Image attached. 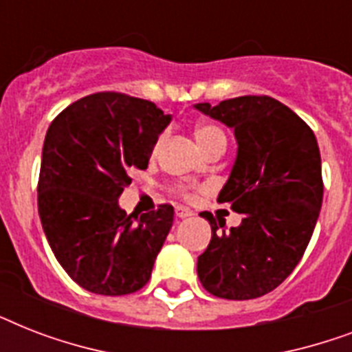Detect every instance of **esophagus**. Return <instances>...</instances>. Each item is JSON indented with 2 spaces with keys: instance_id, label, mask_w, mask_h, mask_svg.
I'll use <instances>...</instances> for the list:
<instances>
[{
  "instance_id": "obj_1",
  "label": "esophagus",
  "mask_w": 352,
  "mask_h": 352,
  "mask_svg": "<svg viewBox=\"0 0 352 352\" xmlns=\"http://www.w3.org/2000/svg\"><path fill=\"white\" fill-rule=\"evenodd\" d=\"M175 215L179 219H186L190 215H193V212L190 208H184V206H177L175 208Z\"/></svg>"
}]
</instances>
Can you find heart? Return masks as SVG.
<instances>
[{
  "label": "heart",
  "mask_w": 352,
  "mask_h": 352,
  "mask_svg": "<svg viewBox=\"0 0 352 352\" xmlns=\"http://www.w3.org/2000/svg\"><path fill=\"white\" fill-rule=\"evenodd\" d=\"M195 138H197L199 146H201L203 149H206L208 146L217 142V140H225L226 142V137H225V133H223V129H219V127L214 126V124H201V126H197V129H195ZM160 144H162V137L157 138V142L153 144V153L159 151ZM175 193L184 199L193 197V193L190 192V188L186 186H177Z\"/></svg>",
  "instance_id": "1"
}]
</instances>
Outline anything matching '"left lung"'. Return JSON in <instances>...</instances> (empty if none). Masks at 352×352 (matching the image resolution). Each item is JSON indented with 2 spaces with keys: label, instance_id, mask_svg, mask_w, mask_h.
Instances as JSON below:
<instances>
[{
  "label": "left lung",
  "instance_id": "8db88e82",
  "mask_svg": "<svg viewBox=\"0 0 352 352\" xmlns=\"http://www.w3.org/2000/svg\"><path fill=\"white\" fill-rule=\"evenodd\" d=\"M195 107L234 127L237 159L217 201L243 215L239 226L225 230V221L201 214L212 239L197 259V276L217 298H261L289 278L316 226L323 199L316 137L272 96Z\"/></svg>",
  "mask_w": 352,
  "mask_h": 352
}]
</instances>
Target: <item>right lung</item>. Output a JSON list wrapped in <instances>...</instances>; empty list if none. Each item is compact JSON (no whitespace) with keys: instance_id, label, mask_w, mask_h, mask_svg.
I'll use <instances>...</instances> for the list:
<instances>
[{"instance_id":"1","label":"right lung","mask_w":352,"mask_h":352,"mask_svg":"<svg viewBox=\"0 0 352 352\" xmlns=\"http://www.w3.org/2000/svg\"><path fill=\"white\" fill-rule=\"evenodd\" d=\"M153 102L104 91L65 107L47 129L38 212L58 263L82 289L133 294L148 283L173 206L138 217L118 208L133 170H146L170 124Z\"/></svg>"}]
</instances>
